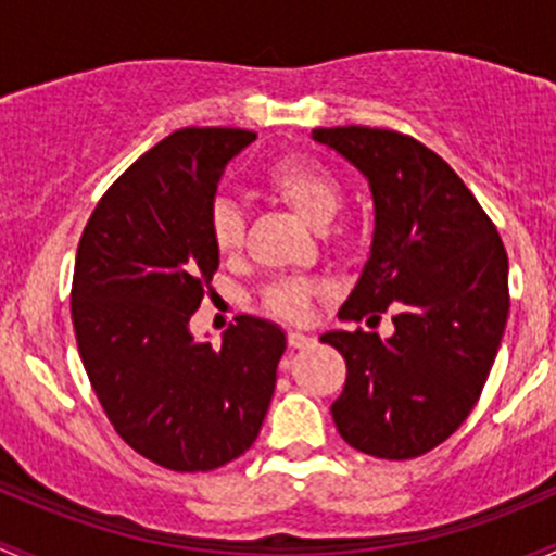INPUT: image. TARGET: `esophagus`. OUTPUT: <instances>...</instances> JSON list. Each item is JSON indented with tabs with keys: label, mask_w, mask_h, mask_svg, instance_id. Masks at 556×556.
Listing matches in <instances>:
<instances>
[{
	"label": "esophagus",
	"mask_w": 556,
	"mask_h": 556,
	"mask_svg": "<svg viewBox=\"0 0 556 556\" xmlns=\"http://www.w3.org/2000/svg\"><path fill=\"white\" fill-rule=\"evenodd\" d=\"M289 345L294 348V351H305V348L316 345V340H313L311 334H302V331H289Z\"/></svg>",
	"instance_id": "esophagus-1"
}]
</instances>
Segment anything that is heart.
Returning a JSON list of instances; mask_svg holds the SVG:
<instances>
[{"mask_svg": "<svg viewBox=\"0 0 556 556\" xmlns=\"http://www.w3.org/2000/svg\"><path fill=\"white\" fill-rule=\"evenodd\" d=\"M267 190L283 200L302 222L316 230L331 225L342 205V185L326 165L316 160L289 157L280 160L267 174ZM245 222L243 211L232 200H219L211 211V238L222 256H238L243 249ZM316 286L307 280H278L265 291V305L273 316L286 320H302L311 311V296Z\"/></svg>", "mask_w": 556, "mask_h": 556, "instance_id": "1", "label": "heart"}]
</instances>
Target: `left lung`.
<instances>
[{
    "label": "left lung",
    "instance_id": "left-lung-1",
    "mask_svg": "<svg viewBox=\"0 0 556 556\" xmlns=\"http://www.w3.org/2000/svg\"><path fill=\"white\" fill-rule=\"evenodd\" d=\"M313 141L345 157L369 181L375 205L369 260L340 320L393 334L334 329L348 380L331 404L351 447L406 460L439 447L482 396L508 318V256L495 225L460 176L396 130L316 128Z\"/></svg>",
    "mask_w": 556,
    "mask_h": 556
}]
</instances>
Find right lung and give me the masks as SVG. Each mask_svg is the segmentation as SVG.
<instances>
[{
	"label": "right lung",
	"instance_id": "add662e5",
	"mask_svg": "<svg viewBox=\"0 0 556 556\" xmlns=\"http://www.w3.org/2000/svg\"><path fill=\"white\" fill-rule=\"evenodd\" d=\"M256 134L181 128L141 154L79 238L72 320L114 431L170 471H211L260 437L286 334L238 316L222 348L190 318L219 267L211 211L227 163Z\"/></svg>",
	"mask_w": 556,
	"mask_h": 556
}]
</instances>
